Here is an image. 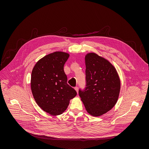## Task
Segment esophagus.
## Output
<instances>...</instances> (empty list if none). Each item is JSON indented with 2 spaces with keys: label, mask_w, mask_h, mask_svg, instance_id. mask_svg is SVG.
<instances>
[{
  "label": "esophagus",
  "mask_w": 149,
  "mask_h": 149,
  "mask_svg": "<svg viewBox=\"0 0 149 149\" xmlns=\"http://www.w3.org/2000/svg\"><path fill=\"white\" fill-rule=\"evenodd\" d=\"M75 90L77 91V93H78V86H76V87H75Z\"/></svg>",
  "instance_id": "34e87169"
}]
</instances>
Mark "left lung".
<instances>
[{
	"label": "left lung",
	"instance_id": "obj_1",
	"mask_svg": "<svg viewBox=\"0 0 149 149\" xmlns=\"http://www.w3.org/2000/svg\"><path fill=\"white\" fill-rule=\"evenodd\" d=\"M86 87L79 94L87 112L94 117L102 116L116 104L120 81L113 65L106 58L91 52L85 57Z\"/></svg>",
	"mask_w": 149,
	"mask_h": 149
}]
</instances>
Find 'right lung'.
<instances>
[{
	"label": "right lung",
	"instance_id": "1",
	"mask_svg": "<svg viewBox=\"0 0 149 149\" xmlns=\"http://www.w3.org/2000/svg\"><path fill=\"white\" fill-rule=\"evenodd\" d=\"M69 54L56 51L39 60L33 67L31 88L36 102L43 111L53 115L63 113L77 93L67 83L64 64Z\"/></svg>",
	"mask_w": 149,
	"mask_h": 149
}]
</instances>
